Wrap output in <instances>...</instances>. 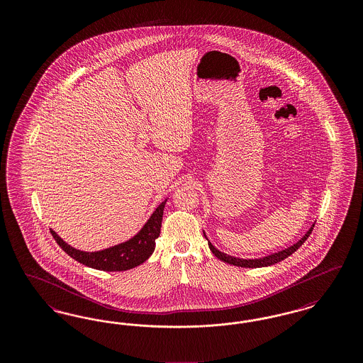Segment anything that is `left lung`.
Returning <instances> with one entry per match:
<instances>
[{
	"label": "left lung",
	"instance_id": "obj_1",
	"mask_svg": "<svg viewBox=\"0 0 363 363\" xmlns=\"http://www.w3.org/2000/svg\"><path fill=\"white\" fill-rule=\"evenodd\" d=\"M313 227H314V223H313V225H311V228L306 231V234H305L299 241L295 242L294 245H291V246H289V247H286V249H283V250L275 252V253H271V255H267V256H262V257H257V259H240V257L230 256V255H227V253H223V252H220L219 249H216V247L211 243V241L207 238V235H206V231H204V230H203V233H204V237H206V240L208 241V246H209L211 252H212L218 259L225 261L227 264H231V265H235V267H242V268H262V267H269V265L277 264V262L287 259L289 256H291L294 252H296L298 247H301L302 243L308 240V237L311 235V233L313 231Z\"/></svg>",
	"mask_w": 363,
	"mask_h": 363
}]
</instances>
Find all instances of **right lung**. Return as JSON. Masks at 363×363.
I'll return each instance as SVG.
<instances>
[{
    "label": "right lung",
    "mask_w": 363,
    "mask_h": 363,
    "mask_svg": "<svg viewBox=\"0 0 363 363\" xmlns=\"http://www.w3.org/2000/svg\"><path fill=\"white\" fill-rule=\"evenodd\" d=\"M167 203V199L163 200L148 220L138 230V233L121 243L106 247L102 250L86 252L76 249L64 241L52 228H50L54 240L68 253L72 259L82 262L94 269L106 271V272H120L128 271L143 264L155 250V240L160 235L163 209Z\"/></svg>",
    "instance_id": "1"
}]
</instances>
